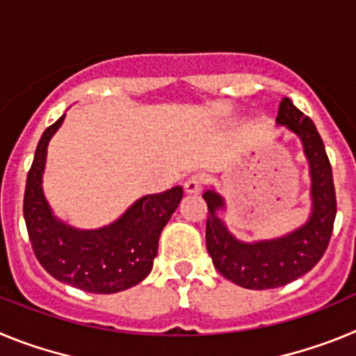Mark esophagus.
<instances>
[{
	"instance_id": "34e87169",
	"label": "esophagus",
	"mask_w": 356,
	"mask_h": 356,
	"mask_svg": "<svg viewBox=\"0 0 356 356\" xmlns=\"http://www.w3.org/2000/svg\"><path fill=\"white\" fill-rule=\"evenodd\" d=\"M203 184H205V178H203V176L193 175L187 181H185V193H187L188 196H196V194H200L201 191H203Z\"/></svg>"
}]
</instances>
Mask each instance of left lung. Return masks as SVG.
<instances>
[{"label":"left lung","mask_w":356,"mask_h":356,"mask_svg":"<svg viewBox=\"0 0 356 356\" xmlns=\"http://www.w3.org/2000/svg\"><path fill=\"white\" fill-rule=\"evenodd\" d=\"M276 124L300 139L308 162L312 209L303 225L280 237L241 241L219 217V212L226 210L225 197L213 187L203 194L209 207L207 250L213 267L238 287L253 291L282 287L307 275L325 254L337 213L332 165L312 119L284 97Z\"/></svg>","instance_id":"left-lung-1"}]
</instances>
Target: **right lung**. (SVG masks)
Returning <instances> with one entry per match:
<instances>
[{
  "instance_id": "right-lung-1",
  "label": "right lung",
  "mask_w": 356,
  "mask_h": 356,
  "mask_svg": "<svg viewBox=\"0 0 356 356\" xmlns=\"http://www.w3.org/2000/svg\"><path fill=\"white\" fill-rule=\"evenodd\" d=\"M62 115L40 137L26 178L24 221L40 266L55 280L94 294H114L140 284L153 269L159 238L184 197V188L147 194L102 228H74L53 213L44 196L42 176L49 140Z\"/></svg>"
}]
</instances>
